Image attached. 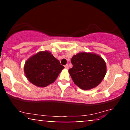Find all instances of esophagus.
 <instances>
[{"instance_id": "34e87169", "label": "esophagus", "mask_w": 130, "mask_h": 130, "mask_svg": "<svg viewBox=\"0 0 130 130\" xmlns=\"http://www.w3.org/2000/svg\"><path fill=\"white\" fill-rule=\"evenodd\" d=\"M65 68L66 69H68L69 68V65H68V64H66V65H65Z\"/></svg>"}]
</instances>
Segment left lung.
Masks as SVG:
<instances>
[{"label":"left lung","mask_w":130,"mask_h":130,"mask_svg":"<svg viewBox=\"0 0 130 130\" xmlns=\"http://www.w3.org/2000/svg\"><path fill=\"white\" fill-rule=\"evenodd\" d=\"M69 70L74 84L83 90H89L100 84L106 74L105 61L95 53H79L71 60Z\"/></svg>","instance_id":"1"}]
</instances>
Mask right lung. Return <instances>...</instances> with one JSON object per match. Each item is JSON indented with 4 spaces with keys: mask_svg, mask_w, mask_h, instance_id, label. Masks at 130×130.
Segmentation results:
<instances>
[{
    "mask_svg": "<svg viewBox=\"0 0 130 130\" xmlns=\"http://www.w3.org/2000/svg\"><path fill=\"white\" fill-rule=\"evenodd\" d=\"M64 68L50 52L43 51L28 58L25 64L24 72L30 82L42 88L54 82Z\"/></svg>",
    "mask_w": 130,
    "mask_h": 130,
    "instance_id": "add662e5",
    "label": "right lung"
}]
</instances>
